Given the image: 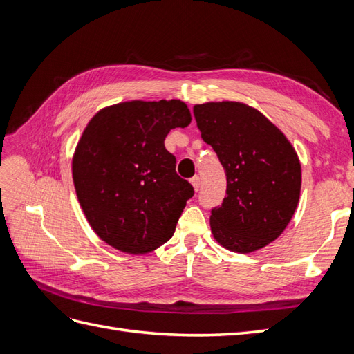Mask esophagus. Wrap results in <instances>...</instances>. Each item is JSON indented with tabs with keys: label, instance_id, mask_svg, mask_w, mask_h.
Instances as JSON below:
<instances>
[{
	"label": "esophagus",
	"instance_id": "1",
	"mask_svg": "<svg viewBox=\"0 0 354 354\" xmlns=\"http://www.w3.org/2000/svg\"><path fill=\"white\" fill-rule=\"evenodd\" d=\"M190 183H192V186H194L195 190H198L199 186H201V177L199 176H194V177L190 178Z\"/></svg>",
	"mask_w": 354,
	"mask_h": 354
}]
</instances>
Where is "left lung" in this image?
Segmentation results:
<instances>
[{"label":"left lung","mask_w":354,"mask_h":354,"mask_svg":"<svg viewBox=\"0 0 354 354\" xmlns=\"http://www.w3.org/2000/svg\"><path fill=\"white\" fill-rule=\"evenodd\" d=\"M194 115L227 180V196L211 211L214 239L239 254L264 248L281 236L298 205L301 164L294 146L260 111L241 102L195 104Z\"/></svg>","instance_id":"8db88e82"}]
</instances>
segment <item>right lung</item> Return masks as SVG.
<instances>
[{
    "label": "right lung",
    "instance_id": "right-lung-1",
    "mask_svg": "<svg viewBox=\"0 0 354 354\" xmlns=\"http://www.w3.org/2000/svg\"><path fill=\"white\" fill-rule=\"evenodd\" d=\"M181 100H131L108 106L85 127L72 158L84 216L112 248L147 254L169 241L194 187L176 173L164 140L190 124Z\"/></svg>",
    "mask_w": 354,
    "mask_h": 354
}]
</instances>
